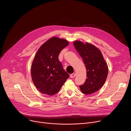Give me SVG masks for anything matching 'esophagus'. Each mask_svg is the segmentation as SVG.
I'll use <instances>...</instances> for the list:
<instances>
[{"instance_id": "34e87169", "label": "esophagus", "mask_w": 131, "mask_h": 131, "mask_svg": "<svg viewBox=\"0 0 131 131\" xmlns=\"http://www.w3.org/2000/svg\"><path fill=\"white\" fill-rule=\"evenodd\" d=\"M75 77V73H73V74H71L70 75V78H73Z\"/></svg>"}]
</instances>
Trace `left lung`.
Here are the masks:
<instances>
[{"label":"left lung","mask_w":131,"mask_h":131,"mask_svg":"<svg viewBox=\"0 0 131 131\" xmlns=\"http://www.w3.org/2000/svg\"><path fill=\"white\" fill-rule=\"evenodd\" d=\"M74 46L83 60L86 70V79L80 85L82 92L90 94L98 91L104 84L108 69L101 51L95 46L89 43L84 44L76 41Z\"/></svg>","instance_id":"left-lung-1"}]
</instances>
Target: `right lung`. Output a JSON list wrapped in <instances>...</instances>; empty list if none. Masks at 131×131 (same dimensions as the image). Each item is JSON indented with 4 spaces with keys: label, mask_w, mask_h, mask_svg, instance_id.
Returning <instances> with one entry per match:
<instances>
[{
    "label": "right lung",
    "mask_w": 131,
    "mask_h": 131,
    "mask_svg": "<svg viewBox=\"0 0 131 131\" xmlns=\"http://www.w3.org/2000/svg\"><path fill=\"white\" fill-rule=\"evenodd\" d=\"M68 45L67 40L53 37L37 51L31 66V76L34 85L41 93L55 94L69 78L58 59L60 51Z\"/></svg>",
    "instance_id": "add662e5"
}]
</instances>
